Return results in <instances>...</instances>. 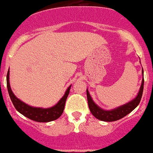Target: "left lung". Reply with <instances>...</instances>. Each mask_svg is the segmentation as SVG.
Listing matches in <instances>:
<instances>
[{"mask_svg":"<svg viewBox=\"0 0 153 153\" xmlns=\"http://www.w3.org/2000/svg\"><path fill=\"white\" fill-rule=\"evenodd\" d=\"M143 73V80L141 83V86L139 89V91L137 96L127 103H125L123 105L119 106L116 108L111 109V110H105L100 108L94 102L92 98L90 96V92L88 91V89L86 90V94H87L88 105L90 108V112L93 114L94 117L99 119L102 121H115L120 120L124 117H126L130 112L133 111L137 106L139 104V102L141 100L143 95V84H144V80H143V71H142Z\"/></svg>","mask_w":153,"mask_h":153,"instance_id":"1","label":"left lung"}]
</instances>
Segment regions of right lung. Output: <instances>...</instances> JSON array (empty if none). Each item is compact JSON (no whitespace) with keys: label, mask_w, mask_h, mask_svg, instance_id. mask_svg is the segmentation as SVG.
<instances>
[{"label":"right lung","mask_w":153,"mask_h":153,"mask_svg":"<svg viewBox=\"0 0 153 153\" xmlns=\"http://www.w3.org/2000/svg\"><path fill=\"white\" fill-rule=\"evenodd\" d=\"M6 82H7L9 95L10 97L11 101L13 102L16 110L22 115L25 116L26 117L29 118L32 121H37V122H50L61 117V115L63 112L66 100L68 96L70 89L72 86L70 85L67 89L64 95L61 98V100L57 102L55 105L51 108H36V107H32L28 105L23 101H21L19 99H18L17 97L14 95L10 85V71H8L7 72Z\"/></svg>","instance_id":"obj_1"}]
</instances>
